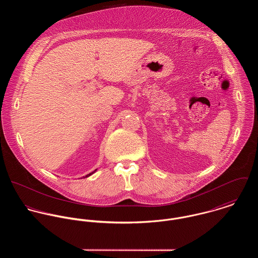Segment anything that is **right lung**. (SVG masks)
Returning <instances> with one entry per match:
<instances>
[{"instance_id": "obj_1", "label": "right lung", "mask_w": 258, "mask_h": 258, "mask_svg": "<svg viewBox=\"0 0 258 258\" xmlns=\"http://www.w3.org/2000/svg\"><path fill=\"white\" fill-rule=\"evenodd\" d=\"M96 171H97V169H96V170H94V171H93V172H91V173H89V174H87V175H86V176H85V177H83V178H87V177H89V176H91V175H92V174H94V173H95V172H96Z\"/></svg>"}]
</instances>
